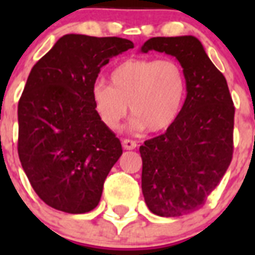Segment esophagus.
Segmentation results:
<instances>
[{
  "mask_svg": "<svg viewBox=\"0 0 255 255\" xmlns=\"http://www.w3.org/2000/svg\"><path fill=\"white\" fill-rule=\"evenodd\" d=\"M122 144H123L124 149H135L136 148V141L129 139H123L122 140Z\"/></svg>",
  "mask_w": 255,
  "mask_h": 255,
  "instance_id": "34e87169",
  "label": "esophagus"
}]
</instances>
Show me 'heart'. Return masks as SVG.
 Here are the masks:
<instances>
[{
  "mask_svg": "<svg viewBox=\"0 0 255 255\" xmlns=\"http://www.w3.org/2000/svg\"><path fill=\"white\" fill-rule=\"evenodd\" d=\"M185 94V74L178 62L135 58L112 70L110 86L94 85L91 98L96 114L110 129L119 127L129 104L133 127L160 132L177 119Z\"/></svg>",
  "mask_w": 255,
  "mask_h": 255,
  "instance_id": "1",
  "label": "heart"
}]
</instances>
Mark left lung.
<instances>
[{
    "mask_svg": "<svg viewBox=\"0 0 255 255\" xmlns=\"http://www.w3.org/2000/svg\"><path fill=\"white\" fill-rule=\"evenodd\" d=\"M172 55L186 79V99L165 133L145 140L141 190L152 213L180 217L200 209L233 157L234 104L221 71L193 35L155 37L141 46Z\"/></svg>",
    "mask_w": 255,
    "mask_h": 255,
    "instance_id": "obj_1",
    "label": "left lung"
}]
</instances>
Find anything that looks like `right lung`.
<instances>
[{
	"instance_id": "add662e5",
	"label": "right lung",
	"mask_w": 255,
	"mask_h": 255,
	"mask_svg": "<svg viewBox=\"0 0 255 255\" xmlns=\"http://www.w3.org/2000/svg\"><path fill=\"white\" fill-rule=\"evenodd\" d=\"M118 37L66 34L34 65L18 103V156L42 201L71 214L99 204L123 153L92 104L100 69L132 49Z\"/></svg>"
}]
</instances>
